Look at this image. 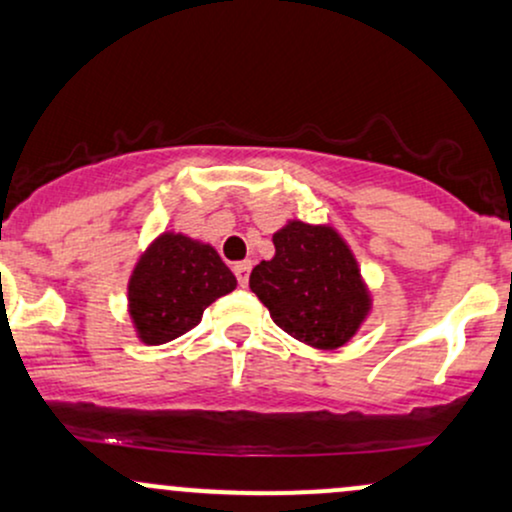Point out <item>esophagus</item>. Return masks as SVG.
<instances>
[{
    "mask_svg": "<svg viewBox=\"0 0 512 512\" xmlns=\"http://www.w3.org/2000/svg\"><path fill=\"white\" fill-rule=\"evenodd\" d=\"M250 269H252L250 262H238V265L233 267V272H235V277H238L240 286H247V279H250Z\"/></svg>",
    "mask_w": 512,
    "mask_h": 512,
    "instance_id": "esophagus-1",
    "label": "esophagus"
}]
</instances>
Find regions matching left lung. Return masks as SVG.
<instances>
[{
  "instance_id": "left-lung-1",
  "label": "left lung",
  "mask_w": 512,
  "mask_h": 512,
  "mask_svg": "<svg viewBox=\"0 0 512 512\" xmlns=\"http://www.w3.org/2000/svg\"><path fill=\"white\" fill-rule=\"evenodd\" d=\"M272 260L250 274V289L291 338L335 350L355 335L369 299L352 252L333 228L294 221L274 233Z\"/></svg>"
}]
</instances>
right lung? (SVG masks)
I'll use <instances>...</instances> for the list:
<instances>
[{"instance_id":"right-lung-1","label":"right lung","mask_w":512,"mask_h":512,"mask_svg":"<svg viewBox=\"0 0 512 512\" xmlns=\"http://www.w3.org/2000/svg\"><path fill=\"white\" fill-rule=\"evenodd\" d=\"M235 289L218 252L184 235L165 233L145 252L128 284L140 340L165 345L201 323L204 308Z\"/></svg>"}]
</instances>
